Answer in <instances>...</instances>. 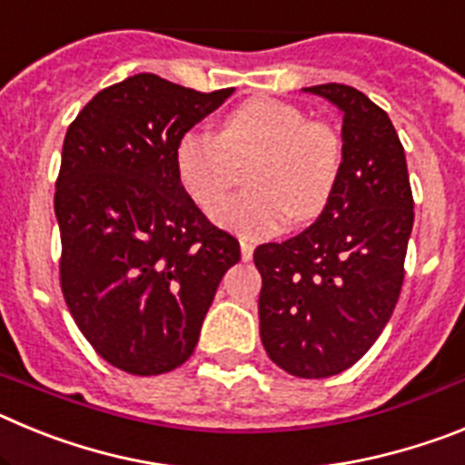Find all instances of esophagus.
Returning a JSON list of instances; mask_svg holds the SVG:
<instances>
[{
  "label": "esophagus",
  "instance_id": "34e87169",
  "mask_svg": "<svg viewBox=\"0 0 465 465\" xmlns=\"http://www.w3.org/2000/svg\"><path fill=\"white\" fill-rule=\"evenodd\" d=\"M240 249H242V261H252L253 256V244L249 240H242L240 242Z\"/></svg>",
  "mask_w": 465,
  "mask_h": 465
}]
</instances>
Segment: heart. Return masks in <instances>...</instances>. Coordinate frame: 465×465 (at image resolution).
Returning a JSON list of instances; mask_svg holds the SVG:
<instances>
[{
  "instance_id": "1",
  "label": "heart",
  "mask_w": 465,
  "mask_h": 465,
  "mask_svg": "<svg viewBox=\"0 0 465 465\" xmlns=\"http://www.w3.org/2000/svg\"><path fill=\"white\" fill-rule=\"evenodd\" d=\"M176 174L193 203L212 212L232 191L240 167L249 193L213 213L244 240L270 237L293 221L305 223L326 212L340 174L342 139L326 121L282 100H249L221 121L216 137L186 133L176 143Z\"/></svg>"
}]
</instances>
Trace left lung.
<instances>
[{
  "mask_svg": "<svg viewBox=\"0 0 465 465\" xmlns=\"http://www.w3.org/2000/svg\"><path fill=\"white\" fill-rule=\"evenodd\" d=\"M342 111V174L326 212L261 244L258 316L270 359L295 377L347 371L389 323L414 223L405 151L386 111L342 84L305 88Z\"/></svg>",
  "mask_w": 465,
  "mask_h": 465,
  "instance_id": "1",
  "label": "left lung"
}]
</instances>
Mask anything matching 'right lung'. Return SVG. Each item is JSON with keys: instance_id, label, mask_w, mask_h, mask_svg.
Instances as JSON below:
<instances>
[{"instance_id": "1", "label": "right lung", "mask_w": 465, "mask_h": 465, "mask_svg": "<svg viewBox=\"0 0 465 465\" xmlns=\"http://www.w3.org/2000/svg\"><path fill=\"white\" fill-rule=\"evenodd\" d=\"M232 88L197 93L155 74L100 90L64 134L55 182L60 286L85 340L130 375L191 359L240 242L193 203L176 143Z\"/></svg>"}]
</instances>
